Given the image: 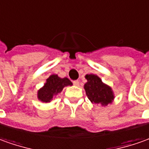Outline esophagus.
<instances>
[{
	"label": "esophagus",
	"mask_w": 149,
	"mask_h": 149,
	"mask_svg": "<svg viewBox=\"0 0 149 149\" xmlns=\"http://www.w3.org/2000/svg\"><path fill=\"white\" fill-rule=\"evenodd\" d=\"M73 85H76V86H79L80 82H79V81H73Z\"/></svg>",
	"instance_id": "obj_1"
}]
</instances>
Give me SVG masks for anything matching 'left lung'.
<instances>
[{
    "label": "left lung",
    "instance_id": "obj_1",
    "mask_svg": "<svg viewBox=\"0 0 149 149\" xmlns=\"http://www.w3.org/2000/svg\"><path fill=\"white\" fill-rule=\"evenodd\" d=\"M87 82L84 89L88 98L92 103L106 107L111 103L114 98L113 90L109 85L104 84L101 78L94 74L85 75Z\"/></svg>",
    "mask_w": 149,
    "mask_h": 149
}]
</instances>
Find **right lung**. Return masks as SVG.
Wrapping results in <instances>:
<instances>
[{"label":"right lung","mask_w":149,"mask_h":149,"mask_svg":"<svg viewBox=\"0 0 149 149\" xmlns=\"http://www.w3.org/2000/svg\"><path fill=\"white\" fill-rule=\"evenodd\" d=\"M72 83L67 77L60 78L58 75H51L47 81L38 91V98L42 102H50L53 97L60 93L65 86L72 85Z\"/></svg>","instance_id":"obj_1"}]
</instances>
